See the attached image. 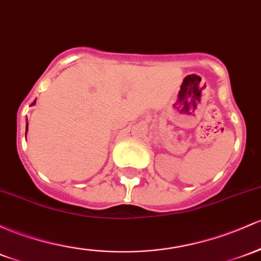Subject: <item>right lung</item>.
<instances>
[{"label": "right lung", "instance_id": "add662e5", "mask_svg": "<svg viewBox=\"0 0 261 261\" xmlns=\"http://www.w3.org/2000/svg\"><path fill=\"white\" fill-rule=\"evenodd\" d=\"M34 102H36V101H34ZM27 130H28V125H27Z\"/></svg>", "mask_w": 261, "mask_h": 261}]
</instances>
